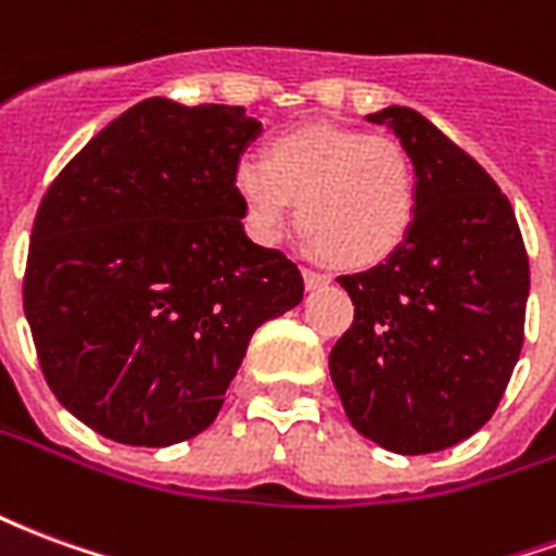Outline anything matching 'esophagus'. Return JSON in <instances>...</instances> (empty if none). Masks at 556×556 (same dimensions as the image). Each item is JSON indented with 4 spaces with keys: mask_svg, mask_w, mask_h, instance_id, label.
Wrapping results in <instances>:
<instances>
[{
    "mask_svg": "<svg viewBox=\"0 0 556 556\" xmlns=\"http://www.w3.org/2000/svg\"><path fill=\"white\" fill-rule=\"evenodd\" d=\"M303 282H306V289L315 291V289H325L330 277L321 274V270H313V267H303Z\"/></svg>",
    "mask_w": 556,
    "mask_h": 556,
    "instance_id": "1",
    "label": "esophagus"
}]
</instances>
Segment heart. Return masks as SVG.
Here are the masks:
<instances>
[{
  "mask_svg": "<svg viewBox=\"0 0 556 556\" xmlns=\"http://www.w3.org/2000/svg\"><path fill=\"white\" fill-rule=\"evenodd\" d=\"M231 184L255 241H279L298 199L303 235L349 267L396 253L417 219V169L405 146L357 127L279 134L265 157L238 160Z\"/></svg>",
  "mask_w": 556,
  "mask_h": 556,
  "instance_id": "obj_1",
  "label": "heart"
}]
</instances>
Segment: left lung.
<instances>
[{"label":"left lung","mask_w":556,"mask_h":556,"mask_svg":"<svg viewBox=\"0 0 556 556\" xmlns=\"http://www.w3.org/2000/svg\"><path fill=\"white\" fill-rule=\"evenodd\" d=\"M414 160L419 202L396 253L339 277L354 325L330 351L351 426L390 453L465 441L491 419L525 345L530 265L509 199L408 106L366 115Z\"/></svg>","instance_id":"obj_1"}]
</instances>
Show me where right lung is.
Masks as SVG:
<instances>
[{"instance_id":"add662e5","label":"right lung","mask_w":556,"mask_h":556,"mask_svg":"<svg viewBox=\"0 0 556 556\" xmlns=\"http://www.w3.org/2000/svg\"><path fill=\"white\" fill-rule=\"evenodd\" d=\"M258 134L243 106L148 98L43 193L23 309L55 399L110 441L205 431L255 327L303 301L298 265L243 231L231 175Z\"/></svg>"}]
</instances>
